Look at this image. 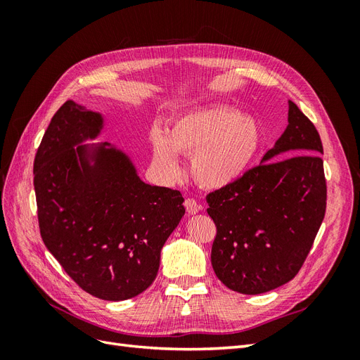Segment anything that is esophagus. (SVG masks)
<instances>
[{
    "instance_id": "esophagus-1",
    "label": "esophagus",
    "mask_w": 360,
    "mask_h": 360,
    "mask_svg": "<svg viewBox=\"0 0 360 360\" xmlns=\"http://www.w3.org/2000/svg\"><path fill=\"white\" fill-rule=\"evenodd\" d=\"M184 207H186L188 213H191V214H195L201 210V205L197 202V200L191 198V197L184 200Z\"/></svg>"
}]
</instances>
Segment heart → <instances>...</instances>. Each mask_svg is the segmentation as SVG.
Segmentation results:
<instances>
[{
	"label": "heart",
	"mask_w": 360,
	"mask_h": 360,
	"mask_svg": "<svg viewBox=\"0 0 360 360\" xmlns=\"http://www.w3.org/2000/svg\"><path fill=\"white\" fill-rule=\"evenodd\" d=\"M261 146V129L252 117L231 108L212 106L176 117L167 132L150 130L151 160L165 179L180 176L177 153L192 155L193 179L207 189H222L240 179Z\"/></svg>",
	"instance_id": "b5f03b06"
}]
</instances>
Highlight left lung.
I'll return each instance as SVG.
<instances>
[{
  "label": "left lung",
  "mask_w": 360,
  "mask_h": 360,
  "mask_svg": "<svg viewBox=\"0 0 360 360\" xmlns=\"http://www.w3.org/2000/svg\"><path fill=\"white\" fill-rule=\"evenodd\" d=\"M323 144L314 123L288 103V126L259 165L207 193L216 225L212 266L224 284L261 294L299 274L326 213ZM278 154L288 158L275 161Z\"/></svg>",
  "instance_id": "obj_1"
}]
</instances>
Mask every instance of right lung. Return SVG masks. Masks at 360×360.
<instances>
[{
    "instance_id": "add662e5",
    "label": "right lung",
    "mask_w": 360,
    "mask_h": 360,
    "mask_svg": "<svg viewBox=\"0 0 360 360\" xmlns=\"http://www.w3.org/2000/svg\"><path fill=\"white\" fill-rule=\"evenodd\" d=\"M101 126L99 114L73 101L52 117L34 158L37 219L43 243L76 284L118 302L155 281L184 200L179 191L141 181L114 148H101L90 167L84 147L73 146L94 138Z\"/></svg>"
}]
</instances>
